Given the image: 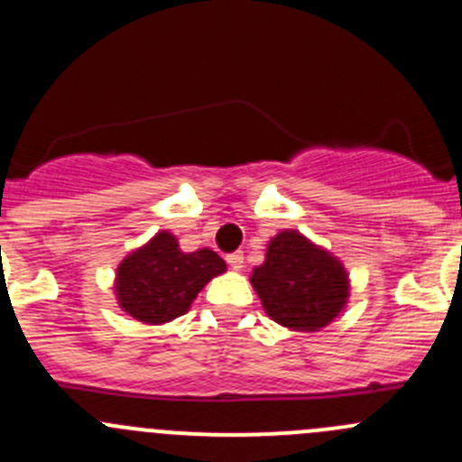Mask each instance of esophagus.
<instances>
[{
	"label": "esophagus",
	"mask_w": 462,
	"mask_h": 462,
	"mask_svg": "<svg viewBox=\"0 0 462 462\" xmlns=\"http://www.w3.org/2000/svg\"><path fill=\"white\" fill-rule=\"evenodd\" d=\"M227 265H230L232 270H241V268H244V254H241V253L227 254Z\"/></svg>",
	"instance_id": "34e87169"
}]
</instances>
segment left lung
Segmentation results:
<instances>
[{
  "label": "left lung",
  "instance_id": "8db88e82",
  "mask_svg": "<svg viewBox=\"0 0 462 462\" xmlns=\"http://www.w3.org/2000/svg\"><path fill=\"white\" fill-rule=\"evenodd\" d=\"M270 319L288 330L318 333L346 310L351 279L333 253L300 230H282L250 274Z\"/></svg>",
  "mask_w": 462,
  "mask_h": 462
}]
</instances>
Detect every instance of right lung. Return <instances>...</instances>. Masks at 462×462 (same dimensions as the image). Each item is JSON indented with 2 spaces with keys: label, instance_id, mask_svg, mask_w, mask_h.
<instances>
[{
  "label": "right lung",
  "instance_id": "add662e5",
  "mask_svg": "<svg viewBox=\"0 0 462 462\" xmlns=\"http://www.w3.org/2000/svg\"><path fill=\"white\" fill-rule=\"evenodd\" d=\"M226 270L214 250L183 253L179 239L161 230L120 261L114 295L129 318L161 326L188 313L199 292Z\"/></svg>",
  "mask_w": 462,
  "mask_h": 462
}]
</instances>
